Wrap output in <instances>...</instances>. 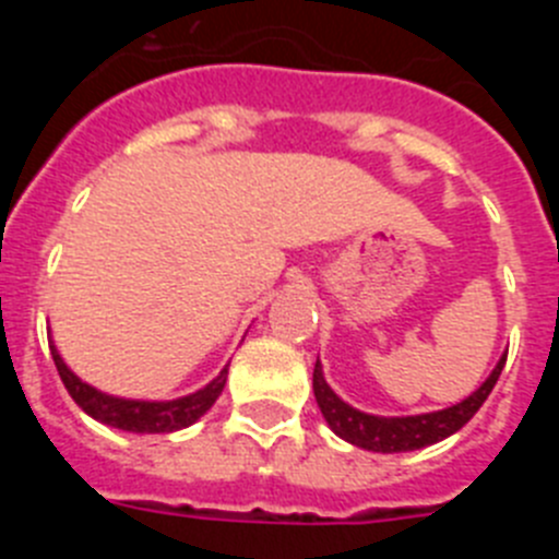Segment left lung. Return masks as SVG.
<instances>
[{"label": "left lung", "instance_id": "obj_1", "mask_svg": "<svg viewBox=\"0 0 559 559\" xmlns=\"http://www.w3.org/2000/svg\"><path fill=\"white\" fill-rule=\"evenodd\" d=\"M503 364H507V355L498 360L496 369L490 372V378L484 380L481 386H478L471 397H464L456 406L431 414H414V417H374V414L358 412V408L344 403V400L328 386L319 360H316L313 367V394L319 408H322L324 419H328V426L333 428L341 439H347L349 445H358L364 448V451L374 453L419 451V448L433 445L439 439L456 433L464 423H471L473 414L484 406V400L490 397Z\"/></svg>", "mask_w": 559, "mask_h": 559}]
</instances>
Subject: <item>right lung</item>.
Here are the masks:
<instances>
[{"label":"right lung","instance_id":"1","mask_svg":"<svg viewBox=\"0 0 559 559\" xmlns=\"http://www.w3.org/2000/svg\"><path fill=\"white\" fill-rule=\"evenodd\" d=\"M49 353L56 360V369L61 374L63 386L72 394L78 406L95 417L97 423H106L111 428H120V431H133V433H170L179 431V428L192 426L195 419L204 417L212 408V403L218 400V394L226 386V374L229 367L221 369V374L215 380H210L204 389L187 394L179 400H165V403H151V400H126V397H111L106 392H97L95 386H88L78 378L72 369L63 364V358L58 355V349L49 344Z\"/></svg>","mask_w":559,"mask_h":559}]
</instances>
